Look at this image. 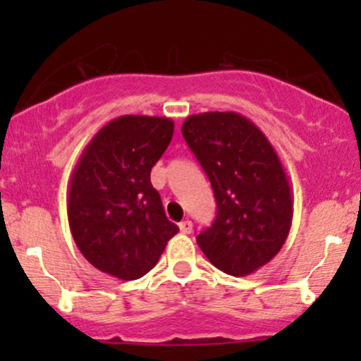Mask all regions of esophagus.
Listing matches in <instances>:
<instances>
[{
    "label": "esophagus",
    "instance_id": "1",
    "mask_svg": "<svg viewBox=\"0 0 361 361\" xmlns=\"http://www.w3.org/2000/svg\"><path fill=\"white\" fill-rule=\"evenodd\" d=\"M192 228H194V225H192L190 220H183V221H181V224H180V231L183 232V234H190Z\"/></svg>",
    "mask_w": 361,
    "mask_h": 361
}]
</instances>
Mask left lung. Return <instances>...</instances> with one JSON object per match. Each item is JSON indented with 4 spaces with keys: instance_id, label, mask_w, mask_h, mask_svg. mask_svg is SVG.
Wrapping results in <instances>:
<instances>
[{
    "instance_id": "left-lung-1",
    "label": "left lung",
    "mask_w": 361,
    "mask_h": 361,
    "mask_svg": "<svg viewBox=\"0 0 361 361\" xmlns=\"http://www.w3.org/2000/svg\"><path fill=\"white\" fill-rule=\"evenodd\" d=\"M181 134L216 199V218L197 235L199 248L225 274L258 271L283 248L293 218L292 188L274 147L234 111L190 115Z\"/></svg>"
}]
</instances>
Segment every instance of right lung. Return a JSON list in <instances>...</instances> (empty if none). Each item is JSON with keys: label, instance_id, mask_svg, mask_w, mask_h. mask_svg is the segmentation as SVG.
Segmentation results:
<instances>
[{"label": "right lung", "instance_id": "right-lung-1", "mask_svg": "<svg viewBox=\"0 0 361 361\" xmlns=\"http://www.w3.org/2000/svg\"><path fill=\"white\" fill-rule=\"evenodd\" d=\"M173 133L174 122L166 116H118L97 130L73 171V239L94 267L113 278L133 281L150 272L180 231L150 181Z\"/></svg>", "mask_w": 361, "mask_h": 361}]
</instances>
